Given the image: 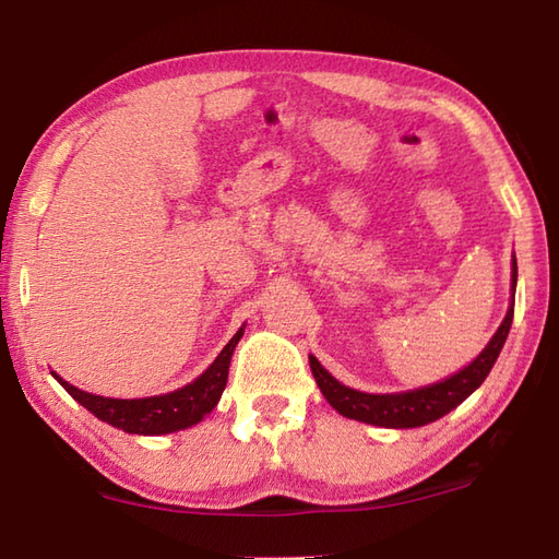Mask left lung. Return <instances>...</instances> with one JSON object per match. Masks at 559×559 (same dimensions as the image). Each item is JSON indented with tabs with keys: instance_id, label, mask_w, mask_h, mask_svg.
Listing matches in <instances>:
<instances>
[{
	"instance_id": "left-lung-1",
	"label": "left lung",
	"mask_w": 559,
	"mask_h": 559,
	"mask_svg": "<svg viewBox=\"0 0 559 559\" xmlns=\"http://www.w3.org/2000/svg\"><path fill=\"white\" fill-rule=\"evenodd\" d=\"M510 288H513V298H510V308L503 318V323L496 330V335L490 337V343L484 347L468 367H463L461 372L447 377L443 382L421 386V390L400 392V394H367L349 390V386L340 384L333 374H330L318 359L310 355V370H313L316 382L323 392L325 400L330 402L335 412H340L347 419H357L365 424H374V427L384 429H414L424 427V424L441 419L443 414L466 400L468 394L478 390L488 372L493 370L500 349L506 345V337L510 333V323H513V310H515V283H518V263L513 257V278H510Z\"/></svg>"
}]
</instances>
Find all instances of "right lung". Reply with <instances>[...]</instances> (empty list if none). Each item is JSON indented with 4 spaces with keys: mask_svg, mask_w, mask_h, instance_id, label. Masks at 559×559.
<instances>
[{
    "mask_svg": "<svg viewBox=\"0 0 559 559\" xmlns=\"http://www.w3.org/2000/svg\"><path fill=\"white\" fill-rule=\"evenodd\" d=\"M241 335L243 328H239V333L226 343L214 362L194 382L185 384L182 390L159 396H145V400H110V396L83 392L79 386L61 380L56 372L51 374L75 402L86 406L91 414H96L100 421L128 433H140V437H159V433L194 427L197 421H202L214 409L224 392L226 380H229L231 355Z\"/></svg>",
    "mask_w": 559,
    "mask_h": 559,
    "instance_id": "right-lung-1",
    "label": "right lung"
}]
</instances>
